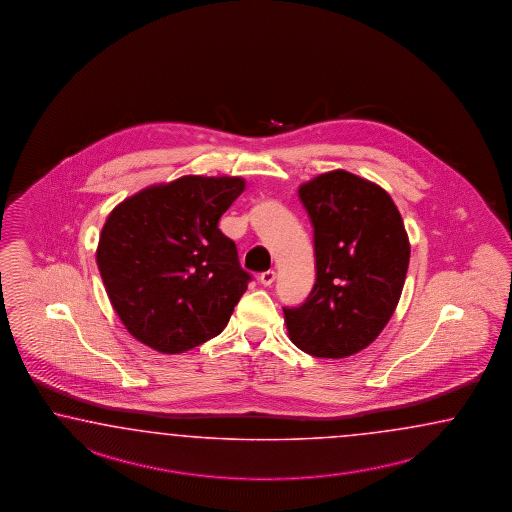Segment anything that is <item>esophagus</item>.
<instances>
[{
  "mask_svg": "<svg viewBox=\"0 0 512 512\" xmlns=\"http://www.w3.org/2000/svg\"><path fill=\"white\" fill-rule=\"evenodd\" d=\"M275 272L274 270H266V272H262L261 275H259V281H261V285H264V287H270L272 283L275 281Z\"/></svg>",
  "mask_w": 512,
  "mask_h": 512,
  "instance_id": "1",
  "label": "esophagus"
}]
</instances>
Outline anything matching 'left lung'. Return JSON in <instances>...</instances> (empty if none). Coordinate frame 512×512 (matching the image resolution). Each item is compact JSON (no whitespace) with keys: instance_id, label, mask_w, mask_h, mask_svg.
Returning a JSON list of instances; mask_svg holds the SVG:
<instances>
[{"instance_id":"8db88e82","label":"left lung","mask_w":512,"mask_h":512,"mask_svg":"<svg viewBox=\"0 0 512 512\" xmlns=\"http://www.w3.org/2000/svg\"><path fill=\"white\" fill-rule=\"evenodd\" d=\"M314 227L316 283L285 307L288 337L305 353L344 359L370 346L398 307L411 244L387 190L346 170L300 190Z\"/></svg>"}]
</instances>
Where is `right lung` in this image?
I'll return each instance as SVG.
<instances>
[{
  "mask_svg": "<svg viewBox=\"0 0 512 512\" xmlns=\"http://www.w3.org/2000/svg\"><path fill=\"white\" fill-rule=\"evenodd\" d=\"M242 177L185 175L140 190L109 214L96 261L125 329L161 353H183L224 331L251 275L218 229Z\"/></svg>",
  "mask_w": 512,
  "mask_h": 512,
  "instance_id": "1",
  "label": "right lung"
}]
</instances>
